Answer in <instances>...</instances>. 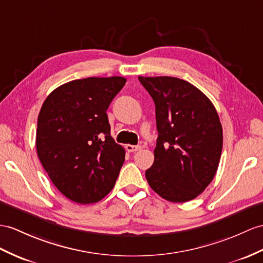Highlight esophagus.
I'll return each instance as SVG.
<instances>
[{
  "mask_svg": "<svg viewBox=\"0 0 263 263\" xmlns=\"http://www.w3.org/2000/svg\"><path fill=\"white\" fill-rule=\"evenodd\" d=\"M140 148H142V147L140 146H135V145H126V151L127 152H129V153H133V152H137V151H139Z\"/></svg>",
  "mask_w": 263,
  "mask_h": 263,
  "instance_id": "esophagus-1",
  "label": "esophagus"
}]
</instances>
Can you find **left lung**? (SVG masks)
<instances>
[{
	"mask_svg": "<svg viewBox=\"0 0 263 263\" xmlns=\"http://www.w3.org/2000/svg\"><path fill=\"white\" fill-rule=\"evenodd\" d=\"M155 104L158 132L149 186L165 200L182 203L212 182L223 145L222 125L211 100L174 77H138Z\"/></svg>",
	"mask_w": 263,
	"mask_h": 263,
	"instance_id": "1",
	"label": "left lung"
}]
</instances>
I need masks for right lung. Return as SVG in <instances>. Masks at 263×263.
I'll list each match as a JSON object with an SVG mask.
<instances>
[{
    "mask_svg": "<svg viewBox=\"0 0 263 263\" xmlns=\"http://www.w3.org/2000/svg\"><path fill=\"white\" fill-rule=\"evenodd\" d=\"M125 83L123 77L72 80L41 107L37 157L54 186L76 203L98 202L116 183L125 149L110 136L106 110Z\"/></svg>",
    "mask_w": 263,
    "mask_h": 263,
    "instance_id": "obj_1",
    "label": "right lung"
}]
</instances>
